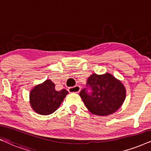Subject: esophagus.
Returning a JSON list of instances; mask_svg holds the SVG:
<instances>
[{
    "instance_id": "obj_1",
    "label": "esophagus",
    "mask_w": 151,
    "mask_h": 151,
    "mask_svg": "<svg viewBox=\"0 0 151 151\" xmlns=\"http://www.w3.org/2000/svg\"><path fill=\"white\" fill-rule=\"evenodd\" d=\"M80 89H81V88H80L79 86H75L68 88V91L70 93H79Z\"/></svg>"
}]
</instances>
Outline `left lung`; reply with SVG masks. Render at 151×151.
<instances>
[{"label":"left lung","mask_w":151,"mask_h":151,"mask_svg":"<svg viewBox=\"0 0 151 151\" xmlns=\"http://www.w3.org/2000/svg\"><path fill=\"white\" fill-rule=\"evenodd\" d=\"M125 93L123 83L111 74H93L87 80L86 88L82 89L79 95L93 114L108 116L121 107Z\"/></svg>","instance_id":"obj_1"}]
</instances>
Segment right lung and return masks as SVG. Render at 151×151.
Segmentation results:
<instances>
[{
    "label": "right lung",
    "mask_w": 151,
    "mask_h": 151,
    "mask_svg": "<svg viewBox=\"0 0 151 151\" xmlns=\"http://www.w3.org/2000/svg\"><path fill=\"white\" fill-rule=\"evenodd\" d=\"M68 92L65 89L57 91L51 80L36 86L30 93V105L35 112L41 115L53 113L60 105Z\"/></svg>",
    "instance_id": "obj_1"
}]
</instances>
